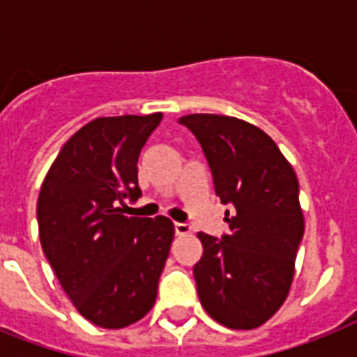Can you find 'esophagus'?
I'll return each mask as SVG.
<instances>
[{
	"mask_svg": "<svg viewBox=\"0 0 357 357\" xmlns=\"http://www.w3.org/2000/svg\"><path fill=\"white\" fill-rule=\"evenodd\" d=\"M174 229H176V235H187L190 234V226L185 222H176L174 224Z\"/></svg>",
	"mask_w": 357,
	"mask_h": 357,
	"instance_id": "obj_1",
	"label": "esophagus"
}]
</instances>
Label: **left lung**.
<instances>
[{
    "label": "left lung",
    "instance_id": "left-lung-1",
    "mask_svg": "<svg viewBox=\"0 0 357 357\" xmlns=\"http://www.w3.org/2000/svg\"><path fill=\"white\" fill-rule=\"evenodd\" d=\"M206 153L229 234H198L204 246L195 280L204 310L231 330L265 324L285 302L304 237L298 179L276 142L259 128L222 114H187Z\"/></svg>",
    "mask_w": 357,
    "mask_h": 357
}]
</instances>
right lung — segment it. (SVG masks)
Returning a JSON list of instances; mask_svg holds the SVG:
<instances>
[{
  "instance_id": "right-lung-1",
  "label": "right lung",
  "mask_w": 357,
  "mask_h": 357,
  "mask_svg": "<svg viewBox=\"0 0 357 357\" xmlns=\"http://www.w3.org/2000/svg\"><path fill=\"white\" fill-rule=\"evenodd\" d=\"M162 114L96 119L70 137L42 183L36 220L44 255L75 310L119 330L153 307L174 238L167 217H128L140 196L137 161Z\"/></svg>"
}]
</instances>
